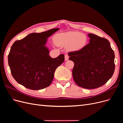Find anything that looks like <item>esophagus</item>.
<instances>
[{
	"mask_svg": "<svg viewBox=\"0 0 123 123\" xmlns=\"http://www.w3.org/2000/svg\"><path fill=\"white\" fill-rule=\"evenodd\" d=\"M69 55L66 54L65 55V61H68V59H69Z\"/></svg>",
	"mask_w": 123,
	"mask_h": 123,
	"instance_id": "1",
	"label": "esophagus"
}]
</instances>
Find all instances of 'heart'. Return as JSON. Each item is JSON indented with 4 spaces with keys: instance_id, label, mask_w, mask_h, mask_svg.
Listing matches in <instances>:
<instances>
[{
    "instance_id": "1",
    "label": "heart",
    "mask_w": 123,
    "mask_h": 123,
    "mask_svg": "<svg viewBox=\"0 0 123 123\" xmlns=\"http://www.w3.org/2000/svg\"><path fill=\"white\" fill-rule=\"evenodd\" d=\"M54 41L59 46H68L69 50L77 51L83 49L86 46L87 39V37L83 33L71 31L55 35Z\"/></svg>"
}]
</instances>
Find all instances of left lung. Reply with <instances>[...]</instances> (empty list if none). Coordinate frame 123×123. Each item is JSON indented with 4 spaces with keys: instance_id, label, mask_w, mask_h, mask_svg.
Segmentation results:
<instances>
[{
    "instance_id": "8db88e82",
    "label": "left lung",
    "mask_w": 123,
    "mask_h": 123,
    "mask_svg": "<svg viewBox=\"0 0 123 123\" xmlns=\"http://www.w3.org/2000/svg\"><path fill=\"white\" fill-rule=\"evenodd\" d=\"M90 43L83 49L70 52L69 60L74 62L72 75L75 83L92 89L105 84L113 75L115 55L109 40L93 34H88Z\"/></svg>"
}]
</instances>
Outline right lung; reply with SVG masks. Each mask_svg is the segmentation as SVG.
I'll use <instances>...</instances> for the list:
<instances>
[{
    "label": "right lung",
    "mask_w": 123,
    "mask_h": 123,
    "mask_svg": "<svg viewBox=\"0 0 123 123\" xmlns=\"http://www.w3.org/2000/svg\"><path fill=\"white\" fill-rule=\"evenodd\" d=\"M58 30L32 33L14 43L8 55V63L11 74L17 83L34 90L50 86L55 71L64 62L65 56L61 54L51 58L44 45L47 38Z\"/></svg>",
    "instance_id": "add662e5"
}]
</instances>
